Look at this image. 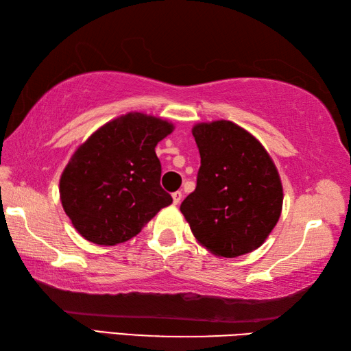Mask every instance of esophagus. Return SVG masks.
Segmentation results:
<instances>
[{
	"label": "esophagus",
	"instance_id": "1",
	"mask_svg": "<svg viewBox=\"0 0 351 351\" xmlns=\"http://www.w3.org/2000/svg\"><path fill=\"white\" fill-rule=\"evenodd\" d=\"M171 197H173V204L175 205H178L182 200V193L181 191H175V193H171Z\"/></svg>",
	"mask_w": 351,
	"mask_h": 351
}]
</instances>
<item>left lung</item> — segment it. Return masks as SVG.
<instances>
[{"instance_id":"1","label":"left lung","mask_w":351,"mask_h":351,"mask_svg":"<svg viewBox=\"0 0 351 351\" xmlns=\"http://www.w3.org/2000/svg\"><path fill=\"white\" fill-rule=\"evenodd\" d=\"M200 169L181 213L196 241L219 258L256 250L279 221L283 189L270 154L230 121L193 126Z\"/></svg>"}]
</instances>
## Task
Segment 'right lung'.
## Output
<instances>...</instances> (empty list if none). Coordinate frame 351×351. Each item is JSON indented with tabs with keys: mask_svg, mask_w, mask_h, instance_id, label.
Wrapping results in <instances>:
<instances>
[{
	"mask_svg": "<svg viewBox=\"0 0 351 351\" xmlns=\"http://www.w3.org/2000/svg\"><path fill=\"white\" fill-rule=\"evenodd\" d=\"M173 130L166 119L130 111L99 126L77 147L58 191L81 237L99 245L125 243L171 204L160 185L155 147Z\"/></svg>",
	"mask_w": 351,
	"mask_h": 351,
	"instance_id": "right-lung-1",
	"label": "right lung"
}]
</instances>
